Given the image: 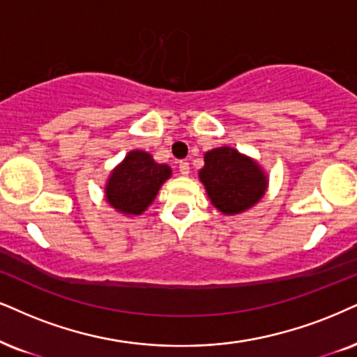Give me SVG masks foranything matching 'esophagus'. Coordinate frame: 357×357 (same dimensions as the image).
Returning a JSON list of instances; mask_svg holds the SVG:
<instances>
[{"mask_svg":"<svg viewBox=\"0 0 357 357\" xmlns=\"http://www.w3.org/2000/svg\"><path fill=\"white\" fill-rule=\"evenodd\" d=\"M178 170H180V174H182V175H185V177H187V175L188 174H190V165H188V162H180V164H178Z\"/></svg>","mask_w":357,"mask_h":357,"instance_id":"esophagus-1","label":"esophagus"}]
</instances>
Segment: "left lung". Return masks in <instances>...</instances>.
Wrapping results in <instances>:
<instances>
[{"instance_id":"left-lung-1","label":"left lung","mask_w":357,"mask_h":357,"mask_svg":"<svg viewBox=\"0 0 357 357\" xmlns=\"http://www.w3.org/2000/svg\"><path fill=\"white\" fill-rule=\"evenodd\" d=\"M204 160L199 178L210 202L222 213L245 212L265 195L266 174L252 157L225 145L206 152Z\"/></svg>"}]
</instances>
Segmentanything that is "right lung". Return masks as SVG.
Segmentation results:
<instances>
[{"label":"right lung","mask_w":357,"mask_h":357,"mask_svg":"<svg viewBox=\"0 0 357 357\" xmlns=\"http://www.w3.org/2000/svg\"><path fill=\"white\" fill-rule=\"evenodd\" d=\"M170 175V167L157 164L151 153L130 151L105 183V200L119 213L140 215L152 204Z\"/></svg>","instance_id":"right-lung-1"}]
</instances>
